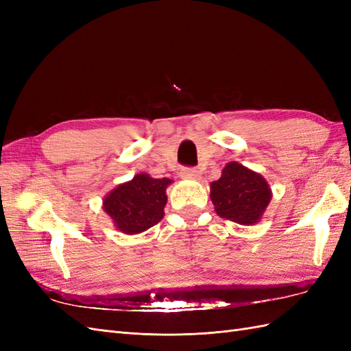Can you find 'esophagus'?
I'll list each match as a JSON object with an SVG mask.
<instances>
[{"label": "esophagus", "mask_w": 351, "mask_h": 351, "mask_svg": "<svg viewBox=\"0 0 351 351\" xmlns=\"http://www.w3.org/2000/svg\"><path fill=\"white\" fill-rule=\"evenodd\" d=\"M182 177L183 178H192V180H197L200 177V171L196 168H192V167H186V168H182Z\"/></svg>", "instance_id": "1"}]
</instances>
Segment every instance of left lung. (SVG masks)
<instances>
[{
    "mask_svg": "<svg viewBox=\"0 0 351 351\" xmlns=\"http://www.w3.org/2000/svg\"><path fill=\"white\" fill-rule=\"evenodd\" d=\"M271 197L267 180L234 161L224 167L219 180L210 183V200L217 214L241 226L259 222Z\"/></svg>",
    "mask_w": 351,
    "mask_h": 351,
    "instance_id": "1",
    "label": "left lung"
}]
</instances>
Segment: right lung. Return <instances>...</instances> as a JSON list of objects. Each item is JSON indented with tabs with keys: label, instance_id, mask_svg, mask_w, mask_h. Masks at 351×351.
Segmentation results:
<instances>
[{
	"label": "right lung",
	"instance_id": "right-lung-1",
	"mask_svg": "<svg viewBox=\"0 0 351 351\" xmlns=\"http://www.w3.org/2000/svg\"><path fill=\"white\" fill-rule=\"evenodd\" d=\"M171 183L169 178L137 174L105 196L104 210L111 217L117 230L124 234H139L164 218L165 190Z\"/></svg>",
	"mask_w": 351,
	"mask_h": 351
}]
</instances>
